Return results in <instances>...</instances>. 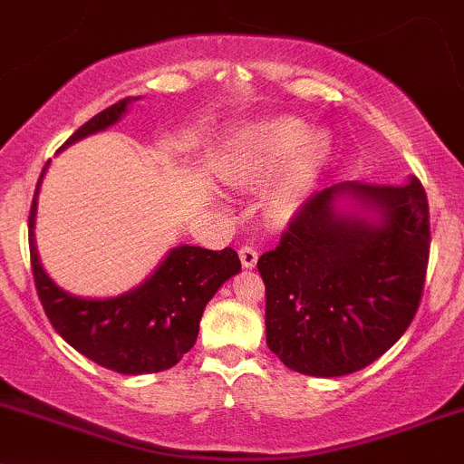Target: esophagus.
Here are the masks:
<instances>
[{
  "instance_id": "34e87169",
  "label": "esophagus",
  "mask_w": 464,
  "mask_h": 464,
  "mask_svg": "<svg viewBox=\"0 0 464 464\" xmlns=\"http://www.w3.org/2000/svg\"><path fill=\"white\" fill-rule=\"evenodd\" d=\"M239 257H241V264H244L246 268H255V264H257V248L255 246H241L239 248Z\"/></svg>"
}]
</instances>
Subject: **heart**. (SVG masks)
<instances>
[{
	"label": "heart",
	"mask_w": 464,
	"mask_h": 464,
	"mask_svg": "<svg viewBox=\"0 0 464 464\" xmlns=\"http://www.w3.org/2000/svg\"><path fill=\"white\" fill-rule=\"evenodd\" d=\"M253 150V173L266 175L294 154L289 173L277 184L273 207L277 214L298 209L303 193L321 170L330 154V140L324 134H307V125L295 118H280L266 122L250 136Z\"/></svg>",
	"instance_id": "b5f03b06"
}]
</instances>
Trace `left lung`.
<instances>
[{"mask_svg": "<svg viewBox=\"0 0 464 464\" xmlns=\"http://www.w3.org/2000/svg\"><path fill=\"white\" fill-rule=\"evenodd\" d=\"M351 192L379 209L376 226L339 217ZM430 255L428 198L408 184L343 182L298 207L280 244L259 257L266 343L291 372L334 378L360 372L410 328Z\"/></svg>", "mask_w": 464, "mask_h": 464, "instance_id": "8db88e82", "label": "left lung"}]
</instances>
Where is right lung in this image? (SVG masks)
<instances>
[{"label": "right lung", "mask_w": 464, "mask_h": 464, "mask_svg": "<svg viewBox=\"0 0 464 464\" xmlns=\"http://www.w3.org/2000/svg\"><path fill=\"white\" fill-rule=\"evenodd\" d=\"M131 100L134 97H125L92 116L65 140L63 148L83 136L107 130L125 113ZM41 179L29 211L31 271L43 310L56 333L88 360L125 376L175 367L196 343L202 312L211 295L225 280L241 271L239 255L232 248L207 250L200 246H179L170 250L161 266L139 289L107 301L74 298L59 289L38 262L34 218Z\"/></svg>", "instance_id": "right-lung-1"}]
</instances>
